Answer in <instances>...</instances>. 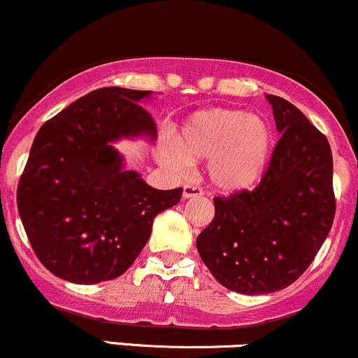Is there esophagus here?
I'll use <instances>...</instances> for the list:
<instances>
[{
    "label": "esophagus",
    "instance_id": "esophagus-1",
    "mask_svg": "<svg viewBox=\"0 0 358 358\" xmlns=\"http://www.w3.org/2000/svg\"><path fill=\"white\" fill-rule=\"evenodd\" d=\"M200 195H203V190L200 187H196V185L187 183L183 187V199H192V196H200Z\"/></svg>",
    "mask_w": 358,
    "mask_h": 358
}]
</instances>
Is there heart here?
Wrapping results in <instances>:
<instances>
[{"instance_id": "b5f03b06", "label": "heart", "mask_w": 358, "mask_h": 358, "mask_svg": "<svg viewBox=\"0 0 358 358\" xmlns=\"http://www.w3.org/2000/svg\"><path fill=\"white\" fill-rule=\"evenodd\" d=\"M274 150L271 122L242 109L195 110L182 122L176 139L159 148V162L182 175L192 162L207 159V176L217 190L242 193L262 182Z\"/></svg>"}]
</instances>
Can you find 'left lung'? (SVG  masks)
<instances>
[{
  "label": "left lung",
  "mask_w": 358,
  "mask_h": 358,
  "mask_svg": "<svg viewBox=\"0 0 358 358\" xmlns=\"http://www.w3.org/2000/svg\"><path fill=\"white\" fill-rule=\"evenodd\" d=\"M278 133L271 163L252 192L215 196V217L196 237L213 278L241 294L274 293L313 262L335 217L328 139L291 102L268 94Z\"/></svg>",
  "instance_id": "1"
}]
</instances>
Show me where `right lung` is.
<instances>
[{"label": "right lung", "instance_id": "1", "mask_svg": "<svg viewBox=\"0 0 358 358\" xmlns=\"http://www.w3.org/2000/svg\"><path fill=\"white\" fill-rule=\"evenodd\" d=\"M151 90L104 87L60 110L36 133L18 183L20 219L40 262L57 278L96 285L126 273L158 213L183 188L156 190L126 170L119 139L156 141L143 108Z\"/></svg>", "mask_w": 358, "mask_h": 358}]
</instances>
